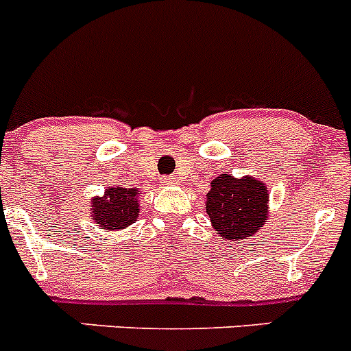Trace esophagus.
Returning <instances> with one entry per match:
<instances>
[{
	"label": "esophagus",
	"instance_id": "esophagus-1",
	"mask_svg": "<svg viewBox=\"0 0 351 351\" xmlns=\"http://www.w3.org/2000/svg\"><path fill=\"white\" fill-rule=\"evenodd\" d=\"M163 181V184H178V178H176V176H167V178H163L162 179Z\"/></svg>",
	"mask_w": 351,
	"mask_h": 351
}]
</instances>
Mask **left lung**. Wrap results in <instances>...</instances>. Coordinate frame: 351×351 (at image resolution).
<instances>
[{
  "label": "left lung",
  "instance_id": "8db88e82",
  "mask_svg": "<svg viewBox=\"0 0 351 351\" xmlns=\"http://www.w3.org/2000/svg\"><path fill=\"white\" fill-rule=\"evenodd\" d=\"M206 195V213L222 239L252 238L267 222L269 189L255 178L234 179L222 173Z\"/></svg>",
  "mask_w": 351,
  "mask_h": 351
}]
</instances>
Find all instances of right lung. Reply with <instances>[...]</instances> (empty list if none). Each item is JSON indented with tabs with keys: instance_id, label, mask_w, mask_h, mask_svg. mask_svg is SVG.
<instances>
[{
	"instance_id": "1",
	"label": "right lung",
	"mask_w": 351,
	"mask_h": 351,
	"mask_svg": "<svg viewBox=\"0 0 351 351\" xmlns=\"http://www.w3.org/2000/svg\"><path fill=\"white\" fill-rule=\"evenodd\" d=\"M138 196V189L108 188L103 198L91 199L93 220L106 232L128 228L139 215Z\"/></svg>"
}]
</instances>
